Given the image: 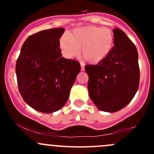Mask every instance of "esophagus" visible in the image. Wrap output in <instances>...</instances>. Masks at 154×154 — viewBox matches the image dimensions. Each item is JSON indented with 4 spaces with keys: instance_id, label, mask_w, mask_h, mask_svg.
Returning a JSON list of instances; mask_svg holds the SVG:
<instances>
[{
    "instance_id": "esophagus-1",
    "label": "esophagus",
    "mask_w": 154,
    "mask_h": 154,
    "mask_svg": "<svg viewBox=\"0 0 154 154\" xmlns=\"http://www.w3.org/2000/svg\"><path fill=\"white\" fill-rule=\"evenodd\" d=\"M81 71H85V64L83 63H81Z\"/></svg>"
}]
</instances>
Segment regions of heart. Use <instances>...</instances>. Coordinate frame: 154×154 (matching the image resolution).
<instances>
[{"instance_id": "heart-1", "label": "heart", "mask_w": 154, "mask_h": 154, "mask_svg": "<svg viewBox=\"0 0 154 154\" xmlns=\"http://www.w3.org/2000/svg\"><path fill=\"white\" fill-rule=\"evenodd\" d=\"M114 44V35L107 27L88 25L77 28L60 39L63 56L71 59L79 54L88 63H96L109 55Z\"/></svg>"}]
</instances>
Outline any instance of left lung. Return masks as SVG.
<instances>
[{"instance_id":"1","label":"left lung","mask_w":154,"mask_h":154,"mask_svg":"<svg viewBox=\"0 0 154 154\" xmlns=\"http://www.w3.org/2000/svg\"><path fill=\"white\" fill-rule=\"evenodd\" d=\"M114 45L96 65H85L90 98L100 111L116 112L132 100L139 87L137 48L122 29H113Z\"/></svg>"}]
</instances>
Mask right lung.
<instances>
[{
  "mask_svg": "<svg viewBox=\"0 0 154 154\" xmlns=\"http://www.w3.org/2000/svg\"><path fill=\"white\" fill-rule=\"evenodd\" d=\"M62 27L45 29L29 36L16 63L17 84L29 106L46 114L59 111L68 100L81 67L62 57L59 40Z\"/></svg>",
  "mask_w": 154,
  "mask_h": 154,
  "instance_id": "obj_1",
  "label": "right lung"
}]
</instances>
